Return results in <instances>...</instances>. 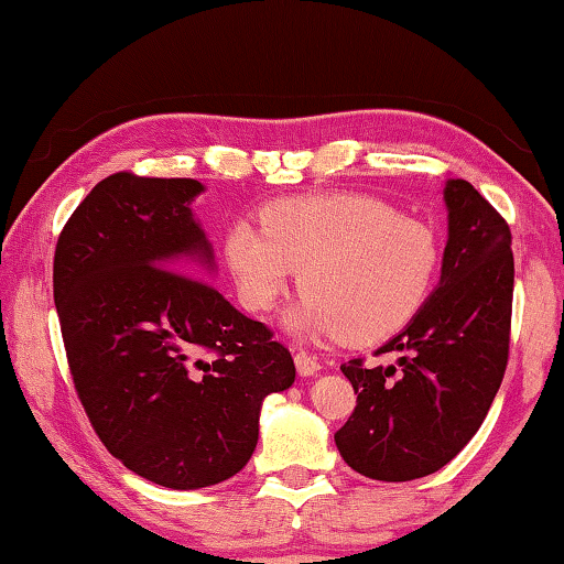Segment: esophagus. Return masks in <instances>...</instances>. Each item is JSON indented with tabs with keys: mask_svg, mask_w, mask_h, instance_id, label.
I'll return each instance as SVG.
<instances>
[{
	"mask_svg": "<svg viewBox=\"0 0 564 564\" xmlns=\"http://www.w3.org/2000/svg\"><path fill=\"white\" fill-rule=\"evenodd\" d=\"M293 362H295V370H299V376H303V378H311V376L321 373V362L313 358L311 352L299 350L293 356Z\"/></svg>",
	"mask_w": 564,
	"mask_h": 564,
	"instance_id": "34e87169",
	"label": "esophagus"
}]
</instances>
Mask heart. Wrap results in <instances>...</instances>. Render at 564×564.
<instances>
[{"instance_id": "1", "label": "heart", "mask_w": 564, "mask_h": 564, "mask_svg": "<svg viewBox=\"0 0 564 564\" xmlns=\"http://www.w3.org/2000/svg\"><path fill=\"white\" fill-rule=\"evenodd\" d=\"M261 226L238 218L224 259L251 313L279 303L301 271L303 299L285 316L301 338L376 343L413 321L441 271L435 228L376 196H293L269 204Z\"/></svg>"}]
</instances>
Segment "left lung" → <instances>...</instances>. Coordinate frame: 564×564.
I'll return each instance as SVG.
<instances>
[{
  "instance_id": "left-lung-1",
  "label": "left lung",
  "mask_w": 564,
  "mask_h": 564,
  "mask_svg": "<svg viewBox=\"0 0 564 564\" xmlns=\"http://www.w3.org/2000/svg\"><path fill=\"white\" fill-rule=\"evenodd\" d=\"M441 281L408 326L378 352L395 366H340L358 405L336 433L352 470L405 482L441 470L470 443L502 383L510 346V226L463 178H447Z\"/></svg>"
}]
</instances>
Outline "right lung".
I'll return each mask as SVG.
<instances>
[{"label":"right lung","mask_w":564,"mask_h":564,"mask_svg":"<svg viewBox=\"0 0 564 564\" xmlns=\"http://www.w3.org/2000/svg\"><path fill=\"white\" fill-rule=\"evenodd\" d=\"M204 191L196 178L113 174L76 206L54 253V305L94 431L171 490L241 470L265 395L295 380L289 348L198 281L216 273L191 208Z\"/></svg>","instance_id":"1"}]
</instances>
